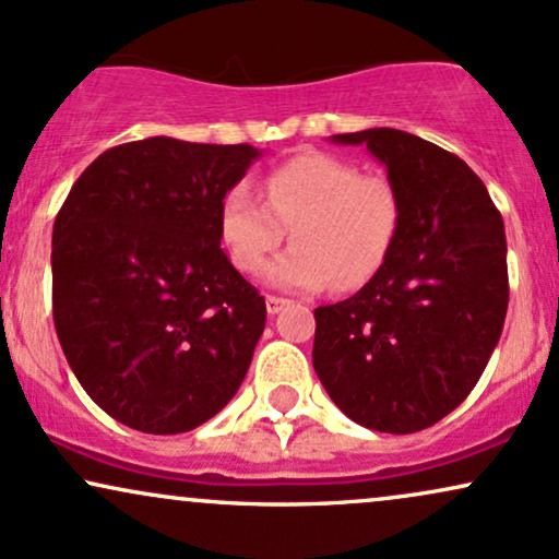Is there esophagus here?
Wrapping results in <instances>:
<instances>
[{
  "label": "esophagus",
  "instance_id": "34e87169",
  "mask_svg": "<svg viewBox=\"0 0 559 559\" xmlns=\"http://www.w3.org/2000/svg\"><path fill=\"white\" fill-rule=\"evenodd\" d=\"M287 298H277V295H266V311H269V316H277L282 308L287 306Z\"/></svg>",
  "mask_w": 559,
  "mask_h": 559
}]
</instances>
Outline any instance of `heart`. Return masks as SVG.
<instances>
[{
    "instance_id": "heart-1",
    "label": "heart",
    "mask_w": 559,
    "mask_h": 559,
    "mask_svg": "<svg viewBox=\"0 0 559 559\" xmlns=\"http://www.w3.org/2000/svg\"><path fill=\"white\" fill-rule=\"evenodd\" d=\"M402 225V199L383 174H360L329 153H302L272 168L264 199L246 181L219 202V238L243 274L264 269L287 230L293 246L266 266L277 290L362 287L383 266Z\"/></svg>"
}]
</instances>
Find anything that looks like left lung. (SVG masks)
<instances>
[{
  "label": "left lung",
  "mask_w": 559,
  "mask_h": 559,
  "mask_svg": "<svg viewBox=\"0 0 559 559\" xmlns=\"http://www.w3.org/2000/svg\"><path fill=\"white\" fill-rule=\"evenodd\" d=\"M365 144L402 199V225L362 290L316 308L313 368L332 402L378 432H417L469 396L508 311L506 230L479 176L399 129L334 134Z\"/></svg>",
  "instance_id": "8db88e82"
}]
</instances>
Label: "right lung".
Masks as SVG:
<instances>
[{
    "mask_svg": "<svg viewBox=\"0 0 559 559\" xmlns=\"http://www.w3.org/2000/svg\"><path fill=\"white\" fill-rule=\"evenodd\" d=\"M261 153L150 136L87 165L53 219V326L87 396L150 436L236 396L266 302L219 248V202Z\"/></svg>",
    "mask_w": 559,
    "mask_h": 559,
    "instance_id": "right-lung-1",
    "label": "right lung"
}]
</instances>
